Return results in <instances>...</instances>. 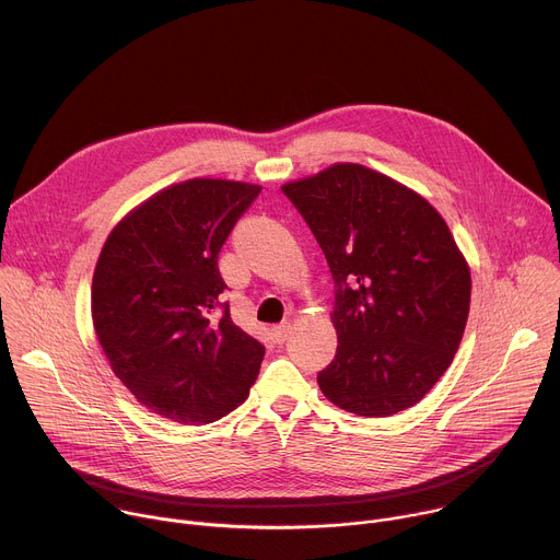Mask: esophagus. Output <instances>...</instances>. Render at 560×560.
Instances as JSON below:
<instances>
[{
    "label": "esophagus",
    "instance_id": "esophagus-1",
    "mask_svg": "<svg viewBox=\"0 0 560 560\" xmlns=\"http://www.w3.org/2000/svg\"><path fill=\"white\" fill-rule=\"evenodd\" d=\"M288 335H290V324H288V322L272 328V339H275V343H283V341L288 339Z\"/></svg>",
    "mask_w": 560,
    "mask_h": 560
}]
</instances>
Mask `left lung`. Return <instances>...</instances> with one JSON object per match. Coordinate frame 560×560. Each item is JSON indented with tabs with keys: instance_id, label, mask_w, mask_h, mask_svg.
<instances>
[{
	"instance_id": "8db88e82",
	"label": "left lung",
	"mask_w": 560,
	"mask_h": 560,
	"mask_svg": "<svg viewBox=\"0 0 560 560\" xmlns=\"http://www.w3.org/2000/svg\"><path fill=\"white\" fill-rule=\"evenodd\" d=\"M335 281V361L316 374L341 410L412 408L450 368L471 279L443 217L415 190L359 164L285 184Z\"/></svg>"
}]
</instances>
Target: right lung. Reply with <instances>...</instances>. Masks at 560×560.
<instances>
[{
	"instance_id": "1",
	"label": "right lung",
	"mask_w": 560,
	"mask_h": 560,
	"mask_svg": "<svg viewBox=\"0 0 560 560\" xmlns=\"http://www.w3.org/2000/svg\"><path fill=\"white\" fill-rule=\"evenodd\" d=\"M244 182L188 179L156 192L108 234L93 277V324L137 401L184 425L242 406L266 348L232 324L217 257L259 197Z\"/></svg>"
}]
</instances>
